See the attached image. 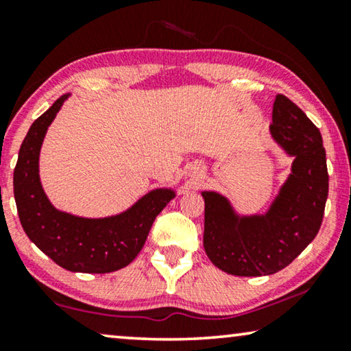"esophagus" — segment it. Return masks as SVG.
I'll list each match as a JSON object with an SVG mask.
<instances>
[{
	"label": "esophagus",
	"mask_w": 351,
	"mask_h": 351,
	"mask_svg": "<svg viewBox=\"0 0 351 351\" xmlns=\"http://www.w3.org/2000/svg\"><path fill=\"white\" fill-rule=\"evenodd\" d=\"M193 179H195V180H199V179H201V172H195Z\"/></svg>",
	"instance_id": "obj_1"
}]
</instances>
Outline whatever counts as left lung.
<instances>
[{
  "mask_svg": "<svg viewBox=\"0 0 351 351\" xmlns=\"http://www.w3.org/2000/svg\"><path fill=\"white\" fill-rule=\"evenodd\" d=\"M270 134L294 161L267 213L241 215L227 196L201 191L204 251L215 267L234 276L282 270L313 241L323 222L329 176L319 129L294 102L278 94Z\"/></svg>",
  "mask_w": 351,
  "mask_h": 351,
  "instance_id": "obj_1",
  "label": "left lung"
}]
</instances>
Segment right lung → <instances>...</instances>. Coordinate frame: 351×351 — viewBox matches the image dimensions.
<instances>
[{"instance_id": "add662e5", "label": "right lung", "mask_w": 351, "mask_h": 351, "mask_svg": "<svg viewBox=\"0 0 351 351\" xmlns=\"http://www.w3.org/2000/svg\"><path fill=\"white\" fill-rule=\"evenodd\" d=\"M70 94L62 95L35 119L23 138L16 169L14 198L23 232L57 265L76 273H110L131 263L145 244L156 215L176 191L156 189L117 215L89 219L52 206L40 180V152L47 128Z\"/></svg>"}]
</instances>
